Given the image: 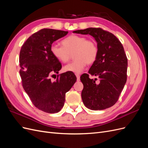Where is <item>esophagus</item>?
I'll return each instance as SVG.
<instances>
[{
    "label": "esophagus",
    "mask_w": 148,
    "mask_h": 148,
    "mask_svg": "<svg viewBox=\"0 0 148 148\" xmlns=\"http://www.w3.org/2000/svg\"><path fill=\"white\" fill-rule=\"evenodd\" d=\"M76 77H77V81L79 82L80 80V75L79 74H78V73H76Z\"/></svg>",
    "instance_id": "1"
}]
</instances>
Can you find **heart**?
<instances>
[{
	"mask_svg": "<svg viewBox=\"0 0 148 148\" xmlns=\"http://www.w3.org/2000/svg\"><path fill=\"white\" fill-rule=\"evenodd\" d=\"M63 46L52 44L51 52L52 56L62 63H66L73 53L75 60L64 66V70L79 73L84 69L87 63L92 64L97 57L98 48L92 40L82 36L71 35L62 41Z\"/></svg>",
	"mask_w": 148,
	"mask_h": 148,
	"instance_id": "b5f03b06",
	"label": "heart"
}]
</instances>
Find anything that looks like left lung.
<instances>
[{
	"label": "left lung",
	"instance_id": "obj_1",
	"mask_svg": "<svg viewBox=\"0 0 148 148\" xmlns=\"http://www.w3.org/2000/svg\"><path fill=\"white\" fill-rule=\"evenodd\" d=\"M89 34L97 42L98 54L88 73L99 79L96 83L84 73L80 77L83 84L82 98L84 105L92 110H104L113 106L119 99L127 82L128 60L119 40L108 31L99 28H89L73 31Z\"/></svg>",
	"mask_w": 148,
	"mask_h": 148
}]
</instances>
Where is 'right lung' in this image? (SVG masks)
<instances>
[{
  "mask_svg": "<svg viewBox=\"0 0 148 148\" xmlns=\"http://www.w3.org/2000/svg\"><path fill=\"white\" fill-rule=\"evenodd\" d=\"M68 31L44 28L26 40L20 52V74L24 90L34 106L47 113L54 114L64 107L65 93L77 81L71 72L60 74L55 81L51 77L59 73L62 64L51 52L52 43Z\"/></svg>",
  "mask_w": 148,
  "mask_h": 148,
  "instance_id": "add662e5",
  "label": "right lung"
}]
</instances>
